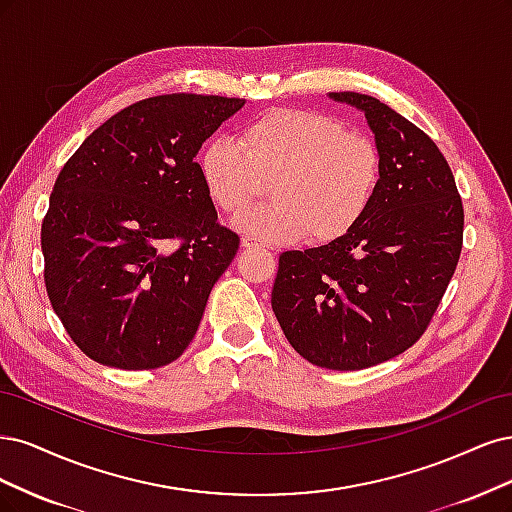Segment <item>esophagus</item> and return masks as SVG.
Masks as SVG:
<instances>
[{
	"instance_id": "1",
	"label": "esophagus",
	"mask_w": 512,
	"mask_h": 512,
	"mask_svg": "<svg viewBox=\"0 0 512 512\" xmlns=\"http://www.w3.org/2000/svg\"><path fill=\"white\" fill-rule=\"evenodd\" d=\"M259 246H263V244H259L253 238H242V249H259Z\"/></svg>"
}]
</instances>
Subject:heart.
<instances>
[{
  "label": "heart",
  "mask_w": 512,
  "mask_h": 512,
  "mask_svg": "<svg viewBox=\"0 0 512 512\" xmlns=\"http://www.w3.org/2000/svg\"><path fill=\"white\" fill-rule=\"evenodd\" d=\"M238 146L208 142L197 170L212 206L238 214L266 193L274 204L236 219L263 242L332 244L364 221L383 180V153L364 131L329 114L272 108L246 125Z\"/></svg>",
  "instance_id": "b5f03b06"
}]
</instances>
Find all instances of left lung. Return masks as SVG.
<instances>
[{
	"instance_id": "8db88e82",
	"label": "left lung",
	"mask_w": 512,
	"mask_h": 512,
	"mask_svg": "<svg viewBox=\"0 0 512 512\" xmlns=\"http://www.w3.org/2000/svg\"><path fill=\"white\" fill-rule=\"evenodd\" d=\"M366 114L383 180L351 234L278 257L272 310L289 344L327 370L404 353L430 325L464 244V206L434 140L376 97L329 93Z\"/></svg>"
}]
</instances>
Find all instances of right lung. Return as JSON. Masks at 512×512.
I'll return each instance as SVG.
<instances>
[{
  "instance_id": "right-lung-1",
  "label": "right lung",
  "mask_w": 512,
  "mask_h": 512,
  "mask_svg": "<svg viewBox=\"0 0 512 512\" xmlns=\"http://www.w3.org/2000/svg\"><path fill=\"white\" fill-rule=\"evenodd\" d=\"M242 106L221 95L146 97L65 161L42 221L44 285L97 364L153 370L193 340L240 246L217 221L195 155Z\"/></svg>"
}]
</instances>
